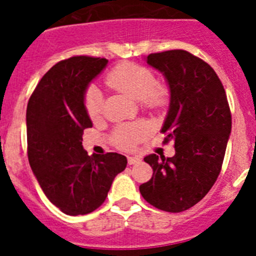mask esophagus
<instances>
[{
  "label": "esophagus",
  "mask_w": 256,
  "mask_h": 256,
  "mask_svg": "<svg viewBox=\"0 0 256 256\" xmlns=\"http://www.w3.org/2000/svg\"><path fill=\"white\" fill-rule=\"evenodd\" d=\"M141 162L140 158H136V156H128V164L130 165H134V164H138Z\"/></svg>",
  "instance_id": "1"
}]
</instances>
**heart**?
I'll use <instances>...</instances> for the list:
<instances>
[{
    "label": "heart",
    "instance_id": "obj_1",
    "mask_svg": "<svg viewBox=\"0 0 256 256\" xmlns=\"http://www.w3.org/2000/svg\"><path fill=\"white\" fill-rule=\"evenodd\" d=\"M106 82L108 86L128 94L148 108H159L166 101V90L159 83H155L152 72L136 64H123L115 68L108 74ZM104 96L94 86L86 91L84 106L91 119L101 115ZM150 132L146 123H133L119 126L114 132V144L120 148H130Z\"/></svg>",
    "mask_w": 256,
    "mask_h": 256
}]
</instances>
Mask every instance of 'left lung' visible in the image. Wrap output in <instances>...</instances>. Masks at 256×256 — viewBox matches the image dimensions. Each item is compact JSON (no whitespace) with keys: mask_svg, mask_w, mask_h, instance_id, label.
Listing matches in <instances>:
<instances>
[{"mask_svg":"<svg viewBox=\"0 0 256 256\" xmlns=\"http://www.w3.org/2000/svg\"><path fill=\"white\" fill-rule=\"evenodd\" d=\"M146 62L164 76L170 100L162 132L173 158L150 154L148 182L140 186L148 204L169 212L196 205L216 183L230 140L232 118L220 79L204 60L183 50L151 54Z\"/></svg>","mask_w":256,"mask_h":256,"instance_id":"obj_1","label":"left lung"}]
</instances>
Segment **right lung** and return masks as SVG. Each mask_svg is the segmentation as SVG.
<instances>
[{"label":"right lung","mask_w":256,"mask_h":256,"mask_svg":"<svg viewBox=\"0 0 256 256\" xmlns=\"http://www.w3.org/2000/svg\"><path fill=\"white\" fill-rule=\"evenodd\" d=\"M108 62L90 56L60 61L42 76L26 108L30 168L47 198L68 216L101 206L126 166L124 155L90 156L82 146L83 130L92 126L86 91Z\"/></svg>","instance_id":"1"}]
</instances>
